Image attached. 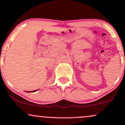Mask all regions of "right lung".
Segmentation results:
<instances>
[{"label":"right lung","mask_w":125,"mask_h":125,"mask_svg":"<svg viewBox=\"0 0 125 125\" xmlns=\"http://www.w3.org/2000/svg\"><path fill=\"white\" fill-rule=\"evenodd\" d=\"M36 90H33V91H31V92H35L36 91Z\"/></svg>","instance_id":"obj_1"}]
</instances>
